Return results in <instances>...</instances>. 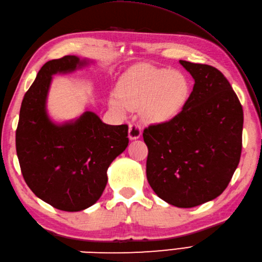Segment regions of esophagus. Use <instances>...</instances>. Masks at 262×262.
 Listing matches in <instances>:
<instances>
[{
  "label": "esophagus",
  "mask_w": 262,
  "mask_h": 262,
  "mask_svg": "<svg viewBox=\"0 0 262 262\" xmlns=\"http://www.w3.org/2000/svg\"><path fill=\"white\" fill-rule=\"evenodd\" d=\"M142 135V128L137 122H130L129 128H128V137L130 140H137Z\"/></svg>",
  "instance_id": "esophagus-1"
}]
</instances>
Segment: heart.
Here are the masks:
<instances>
[{
	"label": "heart",
	"mask_w": 262,
	"mask_h": 262,
	"mask_svg": "<svg viewBox=\"0 0 262 262\" xmlns=\"http://www.w3.org/2000/svg\"><path fill=\"white\" fill-rule=\"evenodd\" d=\"M117 97L109 99L111 109L125 114L140 109L144 119L163 122L181 113L190 94L187 76L176 70L136 65L125 72L117 85Z\"/></svg>",
	"instance_id": "b5f03b06"
}]
</instances>
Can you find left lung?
I'll return each mask as SVG.
<instances>
[{
  "mask_svg": "<svg viewBox=\"0 0 262 262\" xmlns=\"http://www.w3.org/2000/svg\"><path fill=\"white\" fill-rule=\"evenodd\" d=\"M194 80L179 115L149 125L146 177L154 192L181 208L223 192L240 162L243 109L230 82L217 69L179 60Z\"/></svg>",
  "mask_w": 262,
  "mask_h": 262,
  "instance_id": "left-lung-1",
  "label": "left lung"
}]
</instances>
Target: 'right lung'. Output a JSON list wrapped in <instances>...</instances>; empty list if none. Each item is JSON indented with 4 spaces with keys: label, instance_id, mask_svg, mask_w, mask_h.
Listing matches in <instances>:
<instances>
[{
    "label": "right lung",
    "instance_id": "obj_1",
    "mask_svg": "<svg viewBox=\"0 0 262 262\" xmlns=\"http://www.w3.org/2000/svg\"><path fill=\"white\" fill-rule=\"evenodd\" d=\"M89 60L68 55L49 60L22 100L15 147L31 191L53 207L79 211L97 203L107 170L128 145L127 125H107L92 111L74 121L54 124L46 111L52 75L69 73Z\"/></svg>",
    "mask_w": 262,
    "mask_h": 262
}]
</instances>
